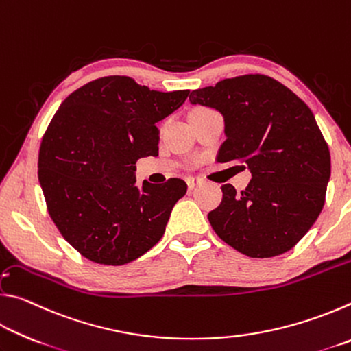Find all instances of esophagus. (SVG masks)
<instances>
[{
  "label": "esophagus",
  "instance_id": "esophagus-1",
  "mask_svg": "<svg viewBox=\"0 0 351 351\" xmlns=\"http://www.w3.org/2000/svg\"><path fill=\"white\" fill-rule=\"evenodd\" d=\"M186 182H187L189 189H193L195 186H198V184L201 182V180H198V178H193V176H189L187 180H186Z\"/></svg>",
  "mask_w": 351,
  "mask_h": 351
}]
</instances>
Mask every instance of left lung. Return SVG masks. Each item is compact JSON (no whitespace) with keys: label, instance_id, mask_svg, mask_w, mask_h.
<instances>
[{"label":"left lung","instance_id":"obj_1","mask_svg":"<svg viewBox=\"0 0 351 351\" xmlns=\"http://www.w3.org/2000/svg\"><path fill=\"white\" fill-rule=\"evenodd\" d=\"M189 100L224 117L217 161L241 162L252 173L240 193L232 184L221 186V203L207 215L215 234L252 258L293 249L322 212L331 173L328 145L311 110L261 74L224 79L192 91Z\"/></svg>","mask_w":351,"mask_h":351}]
</instances>
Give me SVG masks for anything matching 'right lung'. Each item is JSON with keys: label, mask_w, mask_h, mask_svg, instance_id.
<instances>
[{"label": "right lung", "mask_w": 351, "mask_h": 351, "mask_svg": "<svg viewBox=\"0 0 351 351\" xmlns=\"http://www.w3.org/2000/svg\"><path fill=\"white\" fill-rule=\"evenodd\" d=\"M189 90L161 93L132 77L93 80L63 100L41 139L38 181L47 212L83 257L125 265L162 239L187 184L136 186V162L158 156L156 123L186 102Z\"/></svg>", "instance_id": "obj_1"}]
</instances>
